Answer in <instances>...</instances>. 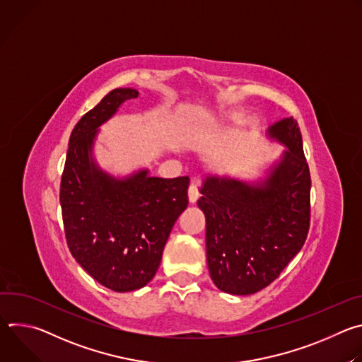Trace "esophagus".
Wrapping results in <instances>:
<instances>
[{"label":"esophagus","instance_id":"1","mask_svg":"<svg viewBox=\"0 0 362 362\" xmlns=\"http://www.w3.org/2000/svg\"><path fill=\"white\" fill-rule=\"evenodd\" d=\"M187 194H189V202H190V203H196V200L199 199V192H197V189H196L194 182L190 183L189 190H187Z\"/></svg>","mask_w":362,"mask_h":362}]
</instances>
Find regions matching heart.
I'll use <instances>...</instances> for the list:
<instances>
[{
	"instance_id": "heart-1",
	"label": "heart",
	"mask_w": 362,
	"mask_h": 362,
	"mask_svg": "<svg viewBox=\"0 0 362 362\" xmlns=\"http://www.w3.org/2000/svg\"><path fill=\"white\" fill-rule=\"evenodd\" d=\"M208 123H211V124L222 123V117H221V116H216V115H212V116L208 117Z\"/></svg>"
}]
</instances>
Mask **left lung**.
Masks as SVG:
<instances>
[{
  "label": "left lung",
  "instance_id": "obj_1",
  "mask_svg": "<svg viewBox=\"0 0 362 362\" xmlns=\"http://www.w3.org/2000/svg\"><path fill=\"white\" fill-rule=\"evenodd\" d=\"M267 139L285 150L259 176L206 173L199 189L209 274L230 295H252L268 286L308 235L311 177L296 120L271 124Z\"/></svg>",
  "mask_w": 362,
  "mask_h": 362
}]
</instances>
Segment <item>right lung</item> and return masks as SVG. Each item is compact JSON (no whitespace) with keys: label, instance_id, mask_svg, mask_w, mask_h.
<instances>
[{"label":"right lung","instance_id":"1","mask_svg":"<svg viewBox=\"0 0 362 362\" xmlns=\"http://www.w3.org/2000/svg\"><path fill=\"white\" fill-rule=\"evenodd\" d=\"M137 95L132 87L115 88L80 119L70 136L60 187L73 257L115 292L136 291L153 279L172 228L189 203L187 176L156 177L146 168L115 176L95 160L100 127Z\"/></svg>","mask_w":362,"mask_h":362}]
</instances>
